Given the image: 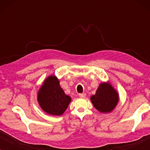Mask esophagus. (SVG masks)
I'll return each mask as SVG.
<instances>
[{
	"mask_svg": "<svg viewBox=\"0 0 150 150\" xmlns=\"http://www.w3.org/2000/svg\"><path fill=\"white\" fill-rule=\"evenodd\" d=\"M79 97L81 98H85L86 97V94L85 93H80Z\"/></svg>",
	"mask_w": 150,
	"mask_h": 150,
	"instance_id": "esophagus-1",
	"label": "esophagus"
}]
</instances>
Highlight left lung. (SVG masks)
<instances>
[{"mask_svg": "<svg viewBox=\"0 0 150 150\" xmlns=\"http://www.w3.org/2000/svg\"><path fill=\"white\" fill-rule=\"evenodd\" d=\"M119 94L109 82L100 83L91 101L96 109L102 113L112 112L119 102Z\"/></svg>", "mask_w": 150, "mask_h": 150, "instance_id": "left-lung-1", "label": "left lung"}]
</instances>
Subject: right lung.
Wrapping results in <instances>:
<instances>
[{
    "label": "right lung",
    "mask_w": 150,
    "mask_h": 150,
    "mask_svg": "<svg viewBox=\"0 0 150 150\" xmlns=\"http://www.w3.org/2000/svg\"><path fill=\"white\" fill-rule=\"evenodd\" d=\"M56 76L47 77L38 93V101L42 109L51 115L60 116L68 107L71 98L61 87Z\"/></svg>",
    "instance_id": "1"
}]
</instances>
